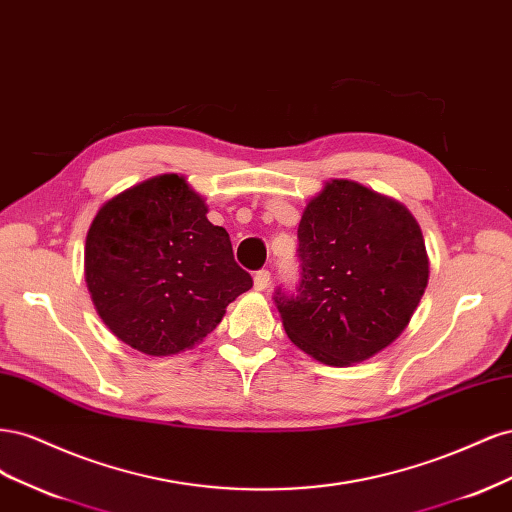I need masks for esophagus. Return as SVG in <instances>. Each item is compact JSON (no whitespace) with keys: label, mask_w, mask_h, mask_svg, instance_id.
<instances>
[{"label":"esophagus","mask_w":512,"mask_h":512,"mask_svg":"<svg viewBox=\"0 0 512 512\" xmlns=\"http://www.w3.org/2000/svg\"><path fill=\"white\" fill-rule=\"evenodd\" d=\"M269 284H271V271L269 269L256 271V275H254V288L256 290H265V288H269Z\"/></svg>","instance_id":"1"}]
</instances>
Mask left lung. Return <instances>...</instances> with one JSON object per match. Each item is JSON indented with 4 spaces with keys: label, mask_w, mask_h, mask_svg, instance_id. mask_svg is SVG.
<instances>
[{
    "label": "left lung",
    "mask_w": 512,
    "mask_h": 512,
    "mask_svg": "<svg viewBox=\"0 0 512 512\" xmlns=\"http://www.w3.org/2000/svg\"><path fill=\"white\" fill-rule=\"evenodd\" d=\"M301 280L273 301L288 337L327 365L359 363L408 327L429 280L412 213L335 179L309 200L297 230Z\"/></svg>",
    "instance_id": "obj_1"
}]
</instances>
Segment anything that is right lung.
I'll return each instance as SVG.
<instances>
[{
	"instance_id": "obj_1",
	"label": "right lung",
	"mask_w": 512,
	"mask_h": 512,
	"mask_svg": "<svg viewBox=\"0 0 512 512\" xmlns=\"http://www.w3.org/2000/svg\"><path fill=\"white\" fill-rule=\"evenodd\" d=\"M85 282L121 342L151 356L207 337L226 305L252 288L228 232L179 175H160L111 198L91 222Z\"/></svg>"
}]
</instances>
